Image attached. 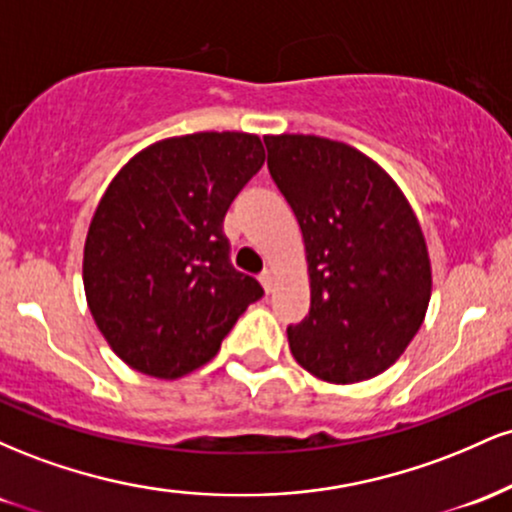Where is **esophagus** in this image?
<instances>
[{"instance_id":"esophagus-1","label":"esophagus","mask_w":512,"mask_h":512,"mask_svg":"<svg viewBox=\"0 0 512 512\" xmlns=\"http://www.w3.org/2000/svg\"><path fill=\"white\" fill-rule=\"evenodd\" d=\"M260 281H262L264 291H267V293L274 291V272H272V269H264V272L260 274Z\"/></svg>"}]
</instances>
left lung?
I'll use <instances>...</instances> for the list:
<instances>
[{"label": "left lung", "instance_id": "8db88e82", "mask_svg": "<svg viewBox=\"0 0 512 512\" xmlns=\"http://www.w3.org/2000/svg\"><path fill=\"white\" fill-rule=\"evenodd\" d=\"M264 144L308 255L310 313L286 330L291 354L327 383L373 378L424 322L431 262L419 221L395 180L354 146L313 134Z\"/></svg>", "mask_w": 512, "mask_h": 512}]
</instances>
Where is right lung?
Returning a JSON list of instances; mask_svg holds the SVG:
<instances>
[{
	"instance_id": "obj_1",
	"label": "right lung",
	"mask_w": 512,
	"mask_h": 512,
	"mask_svg": "<svg viewBox=\"0 0 512 512\" xmlns=\"http://www.w3.org/2000/svg\"><path fill=\"white\" fill-rule=\"evenodd\" d=\"M264 163L260 137L163 139L127 163L93 214L84 289L127 366L180 378L211 361L264 289L231 264L226 211Z\"/></svg>"
}]
</instances>
